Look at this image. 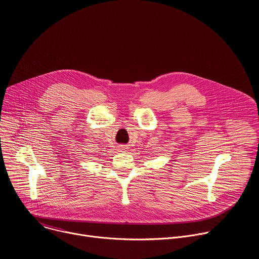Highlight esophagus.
Masks as SVG:
<instances>
[{
  "mask_svg": "<svg viewBox=\"0 0 259 259\" xmlns=\"http://www.w3.org/2000/svg\"><path fill=\"white\" fill-rule=\"evenodd\" d=\"M120 147H121V150H126V149H127V147H126L125 145H121Z\"/></svg>",
  "mask_w": 259,
  "mask_h": 259,
  "instance_id": "esophagus-1",
  "label": "esophagus"
}]
</instances>
